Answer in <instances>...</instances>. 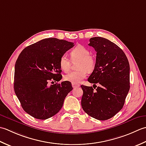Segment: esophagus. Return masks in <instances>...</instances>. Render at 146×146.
Wrapping results in <instances>:
<instances>
[{
	"label": "esophagus",
	"instance_id": "esophagus-1",
	"mask_svg": "<svg viewBox=\"0 0 146 146\" xmlns=\"http://www.w3.org/2000/svg\"><path fill=\"white\" fill-rule=\"evenodd\" d=\"M72 87H73L74 88H78V87H79V86H80L79 84H75V83H72Z\"/></svg>",
	"mask_w": 146,
	"mask_h": 146
}]
</instances>
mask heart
I'll return each instance as SVG.
<instances>
[{"mask_svg": "<svg viewBox=\"0 0 146 146\" xmlns=\"http://www.w3.org/2000/svg\"><path fill=\"white\" fill-rule=\"evenodd\" d=\"M72 61L79 60L77 67L79 70L72 71L64 77L65 81L72 83H80L87 76V72H92L94 69L96 61L90 55V51L84 46L78 44L70 52ZM60 69L65 72H69L70 69V60L66 55L61 56L59 60Z\"/></svg>", "mask_w": 146, "mask_h": 146, "instance_id": "1", "label": "heart"}]
</instances>
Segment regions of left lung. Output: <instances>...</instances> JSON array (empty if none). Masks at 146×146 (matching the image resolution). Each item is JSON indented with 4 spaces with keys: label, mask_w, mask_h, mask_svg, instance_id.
I'll return each instance as SVG.
<instances>
[{
    "label": "left lung",
    "mask_w": 146,
    "mask_h": 146,
    "mask_svg": "<svg viewBox=\"0 0 146 146\" xmlns=\"http://www.w3.org/2000/svg\"><path fill=\"white\" fill-rule=\"evenodd\" d=\"M88 44L96 52V58L88 81L100 86L94 91L91 86L81 85V106L91 117L106 120L123 108L130 90V65L123 50L106 38H91Z\"/></svg>",
    "instance_id": "1"
}]
</instances>
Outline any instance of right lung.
<instances>
[{"instance_id":"right-lung-1","label":"right lung","mask_w":146,"mask_h":146,"mask_svg":"<svg viewBox=\"0 0 146 146\" xmlns=\"http://www.w3.org/2000/svg\"><path fill=\"white\" fill-rule=\"evenodd\" d=\"M74 46L72 42L50 38L21 52L15 64L14 89L22 108L33 117L46 120L56 115L72 90L69 81L50 86L48 82L60 81L59 60Z\"/></svg>"}]
</instances>
